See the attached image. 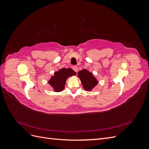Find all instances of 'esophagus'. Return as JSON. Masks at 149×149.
<instances>
[{"label":"esophagus","instance_id":"1","mask_svg":"<svg viewBox=\"0 0 149 149\" xmlns=\"http://www.w3.org/2000/svg\"><path fill=\"white\" fill-rule=\"evenodd\" d=\"M73 70H74L75 72H78V68L77 66H73Z\"/></svg>","mask_w":149,"mask_h":149}]
</instances>
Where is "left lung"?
I'll use <instances>...</instances> for the list:
<instances>
[{"mask_svg": "<svg viewBox=\"0 0 149 149\" xmlns=\"http://www.w3.org/2000/svg\"><path fill=\"white\" fill-rule=\"evenodd\" d=\"M83 88L87 91H90L98 84V81L94 77L93 74L87 70L79 71L78 73Z\"/></svg>", "mask_w": 149, "mask_h": 149, "instance_id": "obj_1", "label": "left lung"}]
</instances>
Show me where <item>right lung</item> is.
Listing matches in <instances>:
<instances>
[{"label": "right lung", "mask_w": 149, "mask_h": 149, "mask_svg": "<svg viewBox=\"0 0 149 149\" xmlns=\"http://www.w3.org/2000/svg\"><path fill=\"white\" fill-rule=\"evenodd\" d=\"M76 74V72L71 68H62L55 72L48 83L53 88L54 91L61 92L65 88L66 79Z\"/></svg>", "instance_id": "add662e5"}]
</instances>
